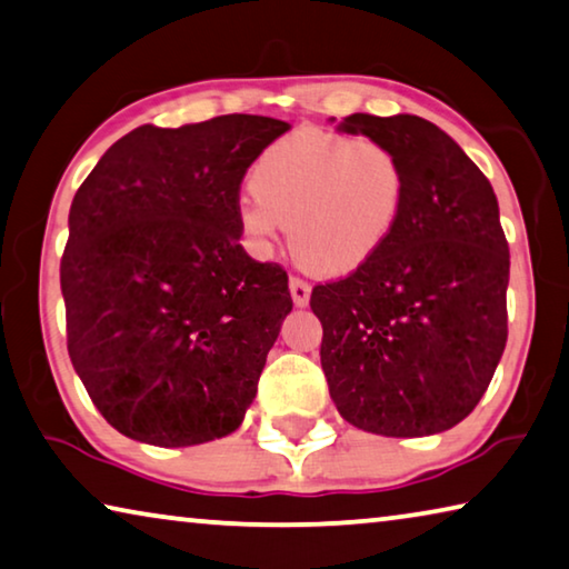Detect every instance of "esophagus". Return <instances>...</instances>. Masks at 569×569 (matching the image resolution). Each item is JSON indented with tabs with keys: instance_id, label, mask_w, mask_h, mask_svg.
<instances>
[{
	"instance_id": "1",
	"label": "esophagus",
	"mask_w": 569,
	"mask_h": 569,
	"mask_svg": "<svg viewBox=\"0 0 569 569\" xmlns=\"http://www.w3.org/2000/svg\"><path fill=\"white\" fill-rule=\"evenodd\" d=\"M288 286H291V299L296 306H306L311 299V286L303 281V278L299 276H291V281H288Z\"/></svg>"
}]
</instances>
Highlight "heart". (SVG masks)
<instances>
[{
  "mask_svg": "<svg viewBox=\"0 0 569 569\" xmlns=\"http://www.w3.org/2000/svg\"><path fill=\"white\" fill-rule=\"evenodd\" d=\"M250 187L238 222L252 246L268 248L286 224L303 268L339 276L390 240L408 197V171L380 139L296 131L258 157Z\"/></svg>",
  "mask_w": 569,
  "mask_h": 569,
  "instance_id": "1",
  "label": "heart"
}]
</instances>
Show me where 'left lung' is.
<instances>
[{"instance_id": "left-lung-1", "label": "left lung", "mask_w": 569, "mask_h": 569, "mask_svg": "<svg viewBox=\"0 0 569 569\" xmlns=\"http://www.w3.org/2000/svg\"><path fill=\"white\" fill-rule=\"evenodd\" d=\"M408 171L398 228L349 276L313 286L321 369L341 418L387 438L461 422L507 347L509 242L499 202L463 149L420 116L351 113Z\"/></svg>"}]
</instances>
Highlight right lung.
Segmentation results:
<instances>
[{
  "label": "right lung",
  "mask_w": 569,
  "mask_h": 569,
  "mask_svg": "<svg viewBox=\"0 0 569 569\" xmlns=\"http://www.w3.org/2000/svg\"><path fill=\"white\" fill-rule=\"evenodd\" d=\"M286 131L248 113L143 123L78 187L60 258L68 355L126 438L184 448L246 418L293 301L283 266L238 242L240 184Z\"/></svg>",
  "instance_id": "obj_1"
}]
</instances>
